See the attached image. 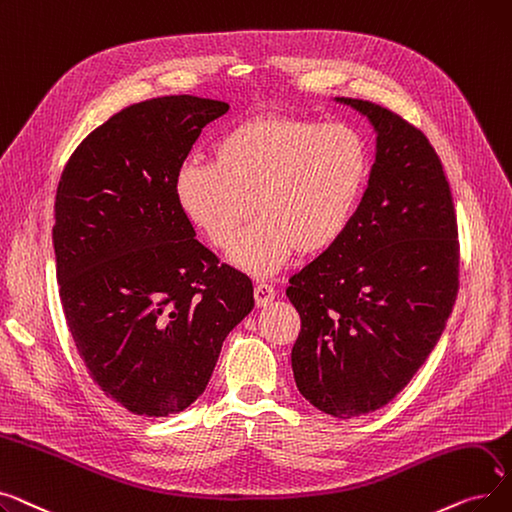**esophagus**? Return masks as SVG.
<instances>
[{
    "label": "esophagus",
    "mask_w": 512,
    "mask_h": 512,
    "mask_svg": "<svg viewBox=\"0 0 512 512\" xmlns=\"http://www.w3.org/2000/svg\"><path fill=\"white\" fill-rule=\"evenodd\" d=\"M254 300H256V306H258V308L269 306V304L275 300V289H273V285H269V283H258V285L254 287Z\"/></svg>",
    "instance_id": "obj_1"
}]
</instances>
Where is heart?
Instances as JSON below:
<instances>
[{
    "instance_id": "obj_1",
    "label": "heart",
    "mask_w": 512,
    "mask_h": 512,
    "mask_svg": "<svg viewBox=\"0 0 512 512\" xmlns=\"http://www.w3.org/2000/svg\"><path fill=\"white\" fill-rule=\"evenodd\" d=\"M369 150L346 125L256 116L214 143L212 164L185 162L175 181L181 210L218 250H229L250 212L256 221L231 264L269 277L298 256H319L344 237L369 181Z\"/></svg>"
}]
</instances>
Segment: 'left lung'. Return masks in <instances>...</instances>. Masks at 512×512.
<instances>
[{
  "mask_svg": "<svg viewBox=\"0 0 512 512\" xmlns=\"http://www.w3.org/2000/svg\"><path fill=\"white\" fill-rule=\"evenodd\" d=\"M377 133L369 187L344 237L289 279L300 394L352 419L394 400L440 339L458 291L450 185L427 137L377 104L335 97Z\"/></svg>",
  "mask_w": 512,
  "mask_h": 512,
  "instance_id": "1",
  "label": "left lung"
}]
</instances>
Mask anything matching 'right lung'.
Returning a JSON list of instances; mask_svg holds the SVG:
<instances>
[{"mask_svg":"<svg viewBox=\"0 0 512 512\" xmlns=\"http://www.w3.org/2000/svg\"><path fill=\"white\" fill-rule=\"evenodd\" d=\"M227 110L196 95L133 104L81 141L58 183L66 325L93 381L133 415L196 402L254 308L252 281L202 246L175 193L191 145Z\"/></svg>","mask_w":512,"mask_h":512,"instance_id":"1","label":"right lung"}]
</instances>
